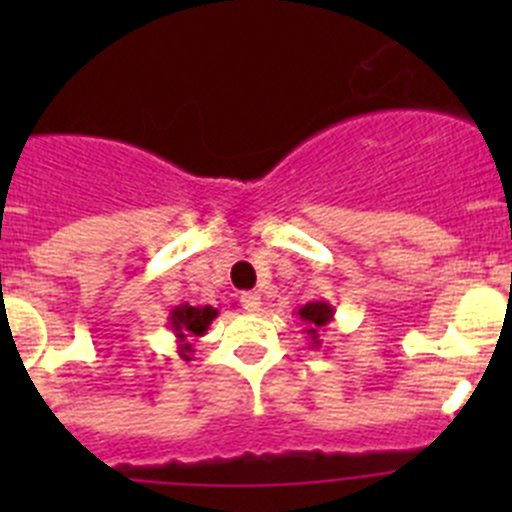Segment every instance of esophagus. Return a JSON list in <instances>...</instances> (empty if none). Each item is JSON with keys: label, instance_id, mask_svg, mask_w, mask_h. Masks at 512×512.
<instances>
[{"label": "esophagus", "instance_id": "obj_1", "mask_svg": "<svg viewBox=\"0 0 512 512\" xmlns=\"http://www.w3.org/2000/svg\"><path fill=\"white\" fill-rule=\"evenodd\" d=\"M262 304V297L257 292H245L242 294V307L247 309V312H257Z\"/></svg>", "mask_w": 512, "mask_h": 512}]
</instances>
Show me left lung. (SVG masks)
<instances>
[{
	"instance_id": "8db88e82",
	"label": "left lung",
	"mask_w": 512,
	"mask_h": 512,
	"mask_svg": "<svg viewBox=\"0 0 512 512\" xmlns=\"http://www.w3.org/2000/svg\"><path fill=\"white\" fill-rule=\"evenodd\" d=\"M297 317L304 322V334L309 339V347H319L322 339H319V332H322L327 324H332L334 319V307L324 299L319 302H307L304 307L297 309Z\"/></svg>"
}]
</instances>
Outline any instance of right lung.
I'll return each instance as SVG.
<instances>
[{"label": "right lung", "instance_id": "obj_1", "mask_svg": "<svg viewBox=\"0 0 512 512\" xmlns=\"http://www.w3.org/2000/svg\"><path fill=\"white\" fill-rule=\"evenodd\" d=\"M218 317V309L205 304V307H190V304H178V307L170 309L168 327L173 329L175 339H178V354L185 361H190L193 356V339L203 337L208 332V327L213 324V319Z\"/></svg>", "mask_w": 512, "mask_h": 512}]
</instances>
